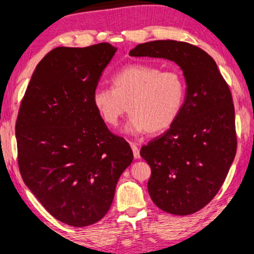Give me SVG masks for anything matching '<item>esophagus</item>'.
Listing matches in <instances>:
<instances>
[{"label": "esophagus", "instance_id": "34e87169", "mask_svg": "<svg viewBox=\"0 0 254 254\" xmlns=\"http://www.w3.org/2000/svg\"><path fill=\"white\" fill-rule=\"evenodd\" d=\"M130 146H131V150H133L134 158H135V159H138V158H139V149H138L137 144H136V143H131Z\"/></svg>", "mask_w": 254, "mask_h": 254}]
</instances>
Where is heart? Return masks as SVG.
I'll list each match as a JSON object with an SVG mask.
<instances>
[{
  "mask_svg": "<svg viewBox=\"0 0 254 254\" xmlns=\"http://www.w3.org/2000/svg\"><path fill=\"white\" fill-rule=\"evenodd\" d=\"M111 88H97L93 103L102 120L116 127L128 110L127 133L151 134L168 129L181 113L186 100V81L174 69L152 65H128L111 79Z\"/></svg>",
  "mask_w": 254,
  "mask_h": 254,
  "instance_id": "b5f03b06",
  "label": "heart"
}]
</instances>
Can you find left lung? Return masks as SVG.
I'll return each instance as SVG.
<instances>
[{
  "instance_id": "obj_1",
  "label": "left lung",
  "mask_w": 254,
  "mask_h": 254,
  "mask_svg": "<svg viewBox=\"0 0 254 254\" xmlns=\"http://www.w3.org/2000/svg\"><path fill=\"white\" fill-rule=\"evenodd\" d=\"M129 55L170 60L183 71L181 113L139 153L151 168L148 190L153 203L171 214H192L215 197L236 154L230 89L214 60L190 43L158 40L136 46Z\"/></svg>"
}]
</instances>
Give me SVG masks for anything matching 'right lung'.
Returning <instances> with one entry per match:
<instances>
[{"label": "right lung", "mask_w": 254, "mask_h": 254, "mask_svg": "<svg viewBox=\"0 0 254 254\" xmlns=\"http://www.w3.org/2000/svg\"><path fill=\"white\" fill-rule=\"evenodd\" d=\"M116 51L106 42L55 48L36 66L18 112L21 178L54 218L73 227L108 213L133 161L128 142L109 130L93 103Z\"/></svg>", "instance_id": "obj_1"}]
</instances>
